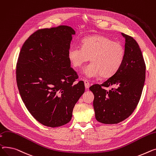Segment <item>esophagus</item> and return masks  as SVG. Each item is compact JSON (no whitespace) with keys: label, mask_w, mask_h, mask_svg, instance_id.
Listing matches in <instances>:
<instances>
[{"label":"esophagus","mask_w":156,"mask_h":156,"mask_svg":"<svg viewBox=\"0 0 156 156\" xmlns=\"http://www.w3.org/2000/svg\"><path fill=\"white\" fill-rule=\"evenodd\" d=\"M84 85H85L86 88H89V81L87 79L84 80Z\"/></svg>","instance_id":"1"}]
</instances>
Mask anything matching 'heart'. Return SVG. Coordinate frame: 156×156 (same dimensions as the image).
Wrapping results in <instances>:
<instances>
[{"label":"heart","instance_id":"obj_1","mask_svg":"<svg viewBox=\"0 0 156 156\" xmlns=\"http://www.w3.org/2000/svg\"><path fill=\"white\" fill-rule=\"evenodd\" d=\"M90 58L84 69L89 78L109 77L120 69L125 59L122 44L102 35L87 36L81 41V47L73 45L68 50V58L76 68L81 67Z\"/></svg>","mask_w":156,"mask_h":156}]
</instances>
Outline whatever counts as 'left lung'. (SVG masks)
Masks as SVG:
<instances>
[{"label":"left lung","mask_w":156,"mask_h":156,"mask_svg":"<svg viewBox=\"0 0 156 156\" xmlns=\"http://www.w3.org/2000/svg\"><path fill=\"white\" fill-rule=\"evenodd\" d=\"M125 38V59L114 75L101 84L89 87L94 95L93 106L96 120L105 124H116L129 117L140 99L145 79V63L138 43L130 36ZM115 86L107 91L103 87Z\"/></svg>","instance_id":"8db88e82"}]
</instances>
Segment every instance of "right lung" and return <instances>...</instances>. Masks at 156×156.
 Segmentation results:
<instances>
[{"instance_id": "right-lung-1", "label": "right lung", "mask_w": 156, "mask_h": 156, "mask_svg": "<svg viewBox=\"0 0 156 156\" xmlns=\"http://www.w3.org/2000/svg\"><path fill=\"white\" fill-rule=\"evenodd\" d=\"M71 27L40 29L23 44L16 65V81L26 108L38 122L50 127L69 123L84 93L83 81L70 67L68 50Z\"/></svg>"}]
</instances>
